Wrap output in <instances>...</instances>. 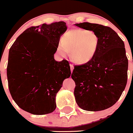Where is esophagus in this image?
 Segmentation results:
<instances>
[{
  "mask_svg": "<svg viewBox=\"0 0 133 133\" xmlns=\"http://www.w3.org/2000/svg\"><path fill=\"white\" fill-rule=\"evenodd\" d=\"M70 70H71V72H72V71H73V69H74V66H73V64H70Z\"/></svg>",
  "mask_w": 133,
  "mask_h": 133,
  "instance_id": "1",
  "label": "esophagus"
}]
</instances>
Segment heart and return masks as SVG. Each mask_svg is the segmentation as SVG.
I'll return each instance as SVG.
<instances>
[{
  "instance_id": "1",
  "label": "heart",
  "mask_w": 133,
  "mask_h": 133,
  "mask_svg": "<svg viewBox=\"0 0 133 133\" xmlns=\"http://www.w3.org/2000/svg\"><path fill=\"white\" fill-rule=\"evenodd\" d=\"M98 37L91 30L72 29L66 32L57 45L56 52L62 57L67 56L70 51V58L75 63L84 64L90 62L97 52Z\"/></svg>"
}]
</instances>
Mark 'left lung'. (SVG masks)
I'll use <instances>...</instances> for the list:
<instances>
[{"instance_id":"left-lung-1","label":"left lung","mask_w":133,"mask_h":133,"mask_svg":"<svg viewBox=\"0 0 133 133\" xmlns=\"http://www.w3.org/2000/svg\"><path fill=\"white\" fill-rule=\"evenodd\" d=\"M75 26L91 30L98 37L97 52L90 62L75 66L71 77L80 108L99 111L117 103L127 83L128 59L124 42L111 28L83 23Z\"/></svg>"}]
</instances>
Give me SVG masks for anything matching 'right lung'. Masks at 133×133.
<instances>
[{
  "mask_svg": "<svg viewBox=\"0 0 133 133\" xmlns=\"http://www.w3.org/2000/svg\"><path fill=\"white\" fill-rule=\"evenodd\" d=\"M66 23L32 26L24 31L9 50L7 78L10 95L21 109L33 115L52 112L56 95L70 76L67 61H55Z\"/></svg>",
  "mask_w": 133,
  "mask_h": 133,
  "instance_id": "obj_1",
  "label": "right lung"
}]
</instances>
